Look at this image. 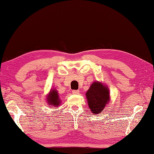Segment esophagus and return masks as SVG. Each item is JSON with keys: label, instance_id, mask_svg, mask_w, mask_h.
I'll list each match as a JSON object with an SVG mask.
<instances>
[{"label": "esophagus", "instance_id": "34e87169", "mask_svg": "<svg viewBox=\"0 0 154 154\" xmlns=\"http://www.w3.org/2000/svg\"><path fill=\"white\" fill-rule=\"evenodd\" d=\"M72 93L74 94H78L80 93V91L78 90H74V91H72Z\"/></svg>", "mask_w": 154, "mask_h": 154}]
</instances>
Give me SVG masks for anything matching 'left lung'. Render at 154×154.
<instances>
[{"label": "left lung", "mask_w": 154, "mask_h": 154, "mask_svg": "<svg viewBox=\"0 0 154 154\" xmlns=\"http://www.w3.org/2000/svg\"><path fill=\"white\" fill-rule=\"evenodd\" d=\"M108 87L100 82H94L86 93L87 102L92 113L97 115L110 101Z\"/></svg>", "instance_id": "1"}]
</instances>
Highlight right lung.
I'll use <instances>...</instances> for the list:
<instances>
[{"label": "right lung", "instance_id": "obj_1", "mask_svg": "<svg viewBox=\"0 0 154 154\" xmlns=\"http://www.w3.org/2000/svg\"><path fill=\"white\" fill-rule=\"evenodd\" d=\"M47 102L48 106H53L54 108V107H58L60 106L62 102H61L57 90L51 89L50 93L47 96Z\"/></svg>", "mask_w": 154, "mask_h": 154}]
</instances>
